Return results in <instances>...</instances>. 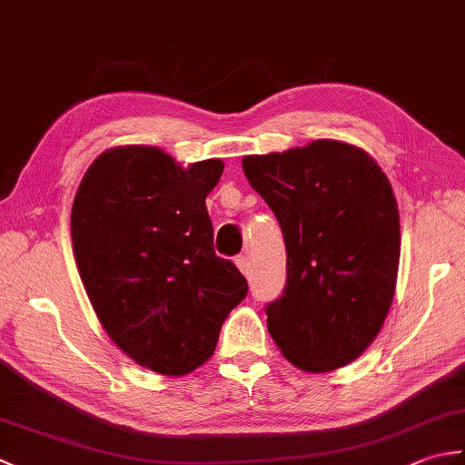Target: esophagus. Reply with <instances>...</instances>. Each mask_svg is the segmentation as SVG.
Instances as JSON below:
<instances>
[{"mask_svg": "<svg viewBox=\"0 0 465 465\" xmlns=\"http://www.w3.org/2000/svg\"><path fill=\"white\" fill-rule=\"evenodd\" d=\"M235 265H238V270L245 275V278H250V275H252V263H250L248 255H238V258H235Z\"/></svg>", "mask_w": 465, "mask_h": 465, "instance_id": "1", "label": "esophagus"}]
</instances>
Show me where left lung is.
<instances>
[{"instance_id": "obj_1", "label": "left lung", "mask_w": 465, "mask_h": 465, "mask_svg": "<svg viewBox=\"0 0 465 465\" xmlns=\"http://www.w3.org/2000/svg\"><path fill=\"white\" fill-rule=\"evenodd\" d=\"M242 165L288 252L283 295L265 308L270 335L295 368H343L380 333L396 293L401 238L390 180L368 152L338 140L245 155Z\"/></svg>"}]
</instances>
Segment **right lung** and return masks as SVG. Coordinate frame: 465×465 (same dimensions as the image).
Segmentation results:
<instances>
[{
  "mask_svg": "<svg viewBox=\"0 0 465 465\" xmlns=\"http://www.w3.org/2000/svg\"><path fill=\"white\" fill-rule=\"evenodd\" d=\"M222 172V160L183 165L160 147L117 145L95 157L74 197V255L97 320L155 373L177 378L210 360L248 293L213 252L205 197Z\"/></svg>",
  "mask_w": 465,
  "mask_h": 465,
  "instance_id": "1",
  "label": "right lung"
}]
</instances>
